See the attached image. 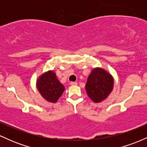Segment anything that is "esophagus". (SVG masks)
<instances>
[{
  "instance_id": "esophagus-1",
  "label": "esophagus",
  "mask_w": 147,
  "mask_h": 147,
  "mask_svg": "<svg viewBox=\"0 0 147 147\" xmlns=\"http://www.w3.org/2000/svg\"><path fill=\"white\" fill-rule=\"evenodd\" d=\"M77 82H70V85L71 86H75V85H77Z\"/></svg>"
}]
</instances>
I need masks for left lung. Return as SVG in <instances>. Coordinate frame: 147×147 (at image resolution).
<instances>
[{
	"label": "left lung",
	"instance_id": "1",
	"mask_svg": "<svg viewBox=\"0 0 147 147\" xmlns=\"http://www.w3.org/2000/svg\"><path fill=\"white\" fill-rule=\"evenodd\" d=\"M113 83V77L109 72L102 68L93 69L85 86L87 95L94 102H102L111 92Z\"/></svg>",
	"mask_w": 147,
	"mask_h": 147
}]
</instances>
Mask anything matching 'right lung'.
Instances as JSON below:
<instances>
[{"instance_id":"right-lung-1","label":"right lung","mask_w":147,"mask_h":147,"mask_svg":"<svg viewBox=\"0 0 147 147\" xmlns=\"http://www.w3.org/2000/svg\"><path fill=\"white\" fill-rule=\"evenodd\" d=\"M36 87L43 98L53 103L57 102L64 91V86L53 71L43 74L37 80Z\"/></svg>"}]
</instances>
